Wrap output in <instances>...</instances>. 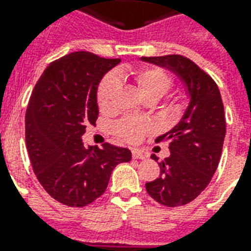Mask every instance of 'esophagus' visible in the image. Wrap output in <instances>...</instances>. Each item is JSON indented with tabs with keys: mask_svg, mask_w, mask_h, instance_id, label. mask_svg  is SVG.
<instances>
[{
	"mask_svg": "<svg viewBox=\"0 0 251 251\" xmlns=\"http://www.w3.org/2000/svg\"><path fill=\"white\" fill-rule=\"evenodd\" d=\"M131 156L134 158H141V160L147 157V154L144 152H141V151H138V149H133V151H131Z\"/></svg>",
	"mask_w": 251,
	"mask_h": 251,
	"instance_id": "34e87169",
	"label": "esophagus"
}]
</instances>
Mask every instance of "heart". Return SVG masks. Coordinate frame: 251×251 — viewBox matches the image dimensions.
Here are the masks:
<instances>
[{"label":"heart","mask_w":251,"mask_h":251,"mask_svg":"<svg viewBox=\"0 0 251 251\" xmlns=\"http://www.w3.org/2000/svg\"><path fill=\"white\" fill-rule=\"evenodd\" d=\"M120 77H131L137 87L147 100L156 102L168 93L172 86V79L167 72L157 67H145V68H121L118 71ZM120 90L118 77L109 74L99 82L97 88V102L102 113H110L115 109V95ZM175 110V103L171 104ZM149 125L144 121L125 117L115 122L114 133L127 142H137L147 131Z\"/></svg>","instance_id":"obj_1"}]
</instances>
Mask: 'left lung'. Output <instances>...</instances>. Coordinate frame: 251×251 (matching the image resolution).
Returning a JSON list of instances; mask_svg holds the SVG:
<instances>
[{
  "mask_svg": "<svg viewBox=\"0 0 251 251\" xmlns=\"http://www.w3.org/2000/svg\"><path fill=\"white\" fill-rule=\"evenodd\" d=\"M142 60L177 74L191 97L179 124L156 138V142H169L171 154L158 163L157 179L145 184L147 192L157 203L179 207L198 198L218 168L226 134L221 91L215 80L188 57L167 55ZM152 158L158 160L156 154Z\"/></svg>",
  "mask_w": 251,
  "mask_h": 251,
  "instance_id": "1",
  "label": "left lung"
}]
</instances>
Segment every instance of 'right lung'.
<instances>
[{"instance_id":"add662e5","label":"right lung","mask_w":251,"mask_h":251,"mask_svg":"<svg viewBox=\"0 0 251 251\" xmlns=\"http://www.w3.org/2000/svg\"><path fill=\"white\" fill-rule=\"evenodd\" d=\"M120 59L72 52L47 67L25 114V141L36 177L68 207L91 204L103 194L113 169L130 161L129 149L106 142L86 148L82 136L98 120L97 88Z\"/></svg>"}]
</instances>
